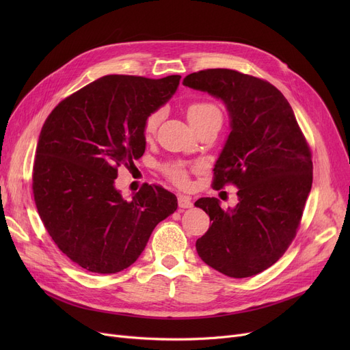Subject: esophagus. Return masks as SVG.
Wrapping results in <instances>:
<instances>
[{
    "instance_id": "obj_1",
    "label": "esophagus",
    "mask_w": 350,
    "mask_h": 350,
    "mask_svg": "<svg viewBox=\"0 0 350 350\" xmlns=\"http://www.w3.org/2000/svg\"><path fill=\"white\" fill-rule=\"evenodd\" d=\"M178 207L180 208H191L193 207V201L189 196H178Z\"/></svg>"
}]
</instances>
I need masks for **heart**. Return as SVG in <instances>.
I'll return each mask as SVG.
<instances>
[{"label":"heart","mask_w":350,"mask_h":350,"mask_svg":"<svg viewBox=\"0 0 350 350\" xmlns=\"http://www.w3.org/2000/svg\"><path fill=\"white\" fill-rule=\"evenodd\" d=\"M214 112H219V110L213 103L197 102V103H193L189 106L187 116H189V120H194V119L207 116ZM161 118H163L161 110H153L152 113L147 115V118L144 120V127H143V132H144L146 137H150L154 135V132L157 131V127L160 124ZM164 172L174 183H177V185H186L187 183V173H186V169L183 167L181 164L165 165Z\"/></svg>","instance_id":"1"}]
</instances>
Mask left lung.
<instances>
[{"instance_id": "1", "label": "left lung", "mask_w": 350, "mask_h": 350, "mask_svg": "<svg viewBox=\"0 0 350 350\" xmlns=\"http://www.w3.org/2000/svg\"><path fill=\"white\" fill-rule=\"evenodd\" d=\"M183 85L223 100L230 135L214 164L215 189L238 187L235 207L203 197L211 226L196 241L201 260L231 278L260 273L297 234L312 187L310 150L285 96L267 81L231 69L190 73Z\"/></svg>"}]
</instances>
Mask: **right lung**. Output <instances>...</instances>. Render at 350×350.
Returning a JSON list of instances; mask_svg holds the SVG:
<instances>
[{"mask_svg":"<svg viewBox=\"0 0 350 350\" xmlns=\"http://www.w3.org/2000/svg\"><path fill=\"white\" fill-rule=\"evenodd\" d=\"M180 78L103 77L62 100L42 126L35 204L53 243L90 272L131 267L154 227L177 208V197L154 185L127 201L115 178L119 165L132 167L143 156L144 120L172 99Z\"/></svg>","mask_w":350,"mask_h":350,"instance_id":"1","label":"right lung"}]
</instances>
